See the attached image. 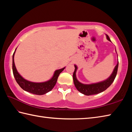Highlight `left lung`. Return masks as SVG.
<instances>
[{
	"instance_id": "left-lung-1",
	"label": "left lung",
	"mask_w": 132,
	"mask_h": 132,
	"mask_svg": "<svg viewBox=\"0 0 132 132\" xmlns=\"http://www.w3.org/2000/svg\"><path fill=\"white\" fill-rule=\"evenodd\" d=\"M106 38L111 41L109 36L107 35H106ZM118 66L119 62L116 66L114 67L112 73L111 74L110 77L106 80L99 83L90 84V85H85V84L80 83L77 79L76 74L75 73H76V71L77 70V67L76 65H74L75 70L73 73V80L75 87L81 93L85 95H88V96L91 95L97 94L103 92L111 85V84L113 83L114 79H115L117 72V69H118Z\"/></svg>"
}]
</instances>
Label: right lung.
I'll list each match as a JSON object with an SVG mask.
<instances>
[{
  "mask_svg": "<svg viewBox=\"0 0 132 132\" xmlns=\"http://www.w3.org/2000/svg\"><path fill=\"white\" fill-rule=\"evenodd\" d=\"M15 51L14 52L12 57V70L15 80H16L17 83L19 84V85L20 86V87L25 91L38 95L45 94L47 92L51 91L57 83L59 75L65 68L56 70L52 79L47 81V82L43 83L29 82V81L24 79L17 71L15 62H14V55H15Z\"/></svg>",
  "mask_w": 132,
  "mask_h": 132,
  "instance_id": "add662e5",
  "label": "right lung"
}]
</instances>
